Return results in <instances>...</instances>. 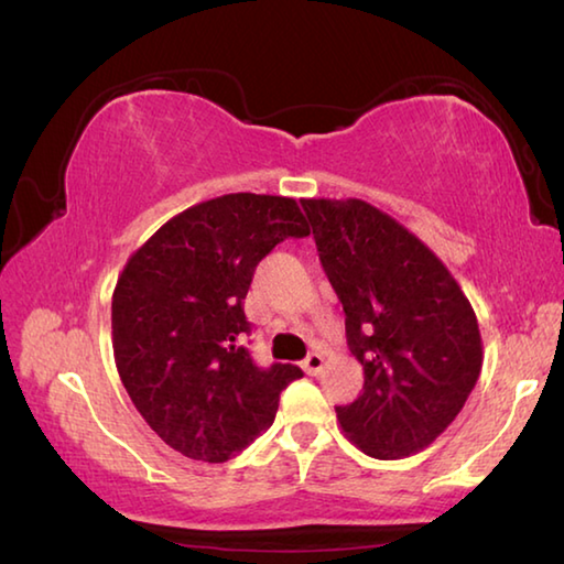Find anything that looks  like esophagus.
Segmentation results:
<instances>
[{
  "mask_svg": "<svg viewBox=\"0 0 564 564\" xmlns=\"http://www.w3.org/2000/svg\"><path fill=\"white\" fill-rule=\"evenodd\" d=\"M322 367H324V357H322V354H319V351H312V354H310V357L302 361V369H304V371H307V373H310V377H317V373L322 371Z\"/></svg>",
  "mask_w": 564,
  "mask_h": 564,
  "instance_id": "esophagus-1",
  "label": "esophagus"
}]
</instances>
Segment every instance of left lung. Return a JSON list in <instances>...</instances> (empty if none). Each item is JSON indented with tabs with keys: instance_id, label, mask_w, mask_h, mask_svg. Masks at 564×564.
<instances>
[{
	"instance_id": "left-lung-1",
	"label": "left lung",
	"mask_w": 564,
	"mask_h": 564,
	"mask_svg": "<svg viewBox=\"0 0 564 564\" xmlns=\"http://www.w3.org/2000/svg\"><path fill=\"white\" fill-rule=\"evenodd\" d=\"M319 260L347 314L364 391L337 406L341 431L379 460L429 448L482 367L476 312L436 252L357 197H304Z\"/></svg>"
}]
</instances>
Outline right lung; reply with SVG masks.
<instances>
[{"mask_svg":"<svg viewBox=\"0 0 564 564\" xmlns=\"http://www.w3.org/2000/svg\"><path fill=\"white\" fill-rule=\"evenodd\" d=\"M310 235L294 197L230 193L171 217L128 257L111 300L116 369L148 426L185 458L225 463L272 426L300 367L242 344L257 262Z\"/></svg>","mask_w":564,"mask_h":564,"instance_id":"1","label":"right lung"}]
</instances>
